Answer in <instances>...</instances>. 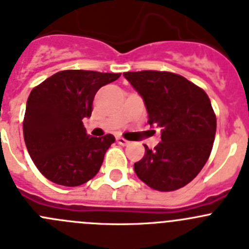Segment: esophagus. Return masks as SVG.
Returning <instances> with one entry per match:
<instances>
[{
  "mask_svg": "<svg viewBox=\"0 0 249 249\" xmlns=\"http://www.w3.org/2000/svg\"><path fill=\"white\" fill-rule=\"evenodd\" d=\"M117 143L118 144H121V145H128L129 144V142L127 140H124V138H122V137H117Z\"/></svg>",
  "mask_w": 249,
  "mask_h": 249,
  "instance_id": "esophagus-1",
  "label": "esophagus"
}]
</instances>
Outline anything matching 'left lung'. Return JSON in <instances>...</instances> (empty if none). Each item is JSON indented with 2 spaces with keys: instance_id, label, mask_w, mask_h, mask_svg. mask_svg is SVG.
Here are the masks:
<instances>
[{
  "instance_id": "8db88e82",
  "label": "left lung",
  "mask_w": 249,
  "mask_h": 249,
  "mask_svg": "<svg viewBox=\"0 0 249 249\" xmlns=\"http://www.w3.org/2000/svg\"><path fill=\"white\" fill-rule=\"evenodd\" d=\"M142 96L148 123L161 129V142L134 163L137 177L149 188L174 191L201 172L213 150L216 115L204 90L169 71L124 72Z\"/></svg>"
}]
</instances>
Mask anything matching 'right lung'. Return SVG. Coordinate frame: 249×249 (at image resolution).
<instances>
[{
	"instance_id": "obj_1",
	"label": "right lung",
	"mask_w": 249,
	"mask_h": 249,
	"mask_svg": "<svg viewBox=\"0 0 249 249\" xmlns=\"http://www.w3.org/2000/svg\"><path fill=\"white\" fill-rule=\"evenodd\" d=\"M120 76L63 70L31 91L23 120L24 142L33 163L50 181L79 186L99 173L115 137L89 136L83 120L91 116L99 89Z\"/></svg>"
}]
</instances>
